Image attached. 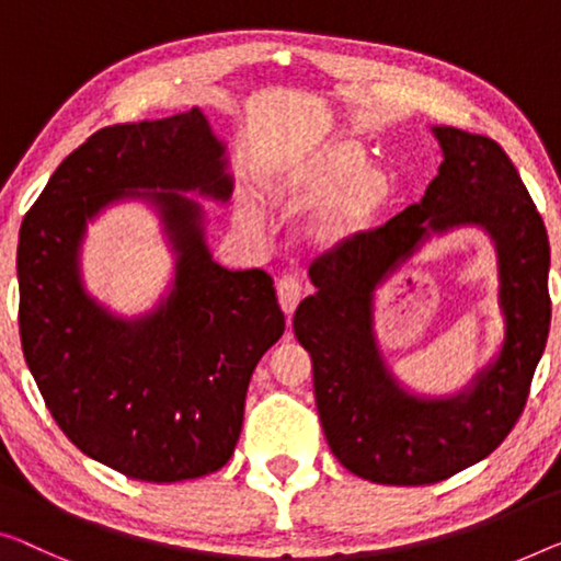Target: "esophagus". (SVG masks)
<instances>
[{
  "instance_id": "34e87169",
  "label": "esophagus",
  "mask_w": 561,
  "mask_h": 561,
  "mask_svg": "<svg viewBox=\"0 0 561 561\" xmlns=\"http://www.w3.org/2000/svg\"><path fill=\"white\" fill-rule=\"evenodd\" d=\"M277 297L284 314L291 317V312H295L299 305V297H302V284L291 277V274H284L282 279H277Z\"/></svg>"
}]
</instances>
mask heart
Instances as JSON below:
<instances>
[{"instance_id": "b5f03b06", "label": "heart", "mask_w": 561, "mask_h": 561, "mask_svg": "<svg viewBox=\"0 0 561 561\" xmlns=\"http://www.w3.org/2000/svg\"><path fill=\"white\" fill-rule=\"evenodd\" d=\"M367 153L355 140H328L282 158H266L259 186L270 204L295 211L324 198L314 216L312 237L322 244H342L378 221L396 181L382 165H365ZM237 221L249 231L262 229V214L252 201L237 206Z\"/></svg>"}]
</instances>
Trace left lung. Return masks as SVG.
Listing matches in <instances>:
<instances>
[{
	"mask_svg": "<svg viewBox=\"0 0 561 561\" xmlns=\"http://www.w3.org/2000/svg\"><path fill=\"white\" fill-rule=\"evenodd\" d=\"M433 136L443 161L425 196L317 259L309 266L317 291L291 324L312 357L317 413L334 458L390 486L438 483L494 454L524 411L551 320L547 229L514 163L486 136L448 125ZM461 226H481L495 241L505 342L456 397H415L381 360L374 289L433 232Z\"/></svg>",
	"mask_w": 561,
	"mask_h": 561,
	"instance_id": "8db88e82",
	"label": "left lung"
}]
</instances>
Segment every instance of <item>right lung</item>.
Segmentation results:
<instances>
[{
	"mask_svg": "<svg viewBox=\"0 0 561 561\" xmlns=\"http://www.w3.org/2000/svg\"><path fill=\"white\" fill-rule=\"evenodd\" d=\"M231 188L227 146L191 107L93 133L22 221L24 360L65 436L128 479L219 471L237 448L254 367L284 334L270 274L216 264L204 211L181 196L227 204ZM125 197L157 208L176 252L172 291L133 321L90 298L79 277L87 221Z\"/></svg>",
	"mask_w": 561,
	"mask_h": 561,
	"instance_id": "add662e5",
	"label": "right lung"
}]
</instances>
